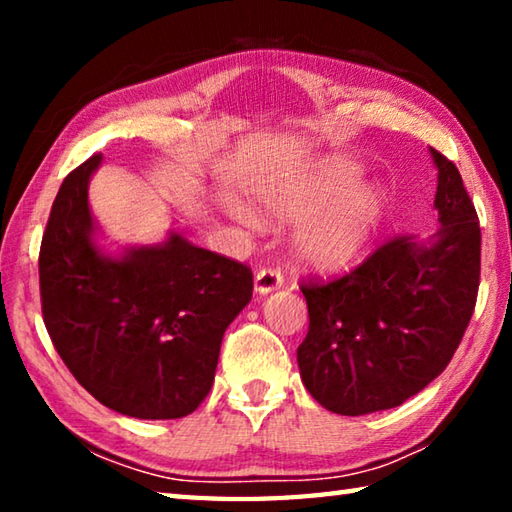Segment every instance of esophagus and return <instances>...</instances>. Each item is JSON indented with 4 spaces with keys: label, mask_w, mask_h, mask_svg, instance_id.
Masks as SVG:
<instances>
[{
    "label": "esophagus",
    "mask_w": 512,
    "mask_h": 512,
    "mask_svg": "<svg viewBox=\"0 0 512 512\" xmlns=\"http://www.w3.org/2000/svg\"><path fill=\"white\" fill-rule=\"evenodd\" d=\"M284 284V277L280 271H275V268H262V271H257L255 275V293L259 296H266V293L282 289Z\"/></svg>",
    "instance_id": "34e87169"
}]
</instances>
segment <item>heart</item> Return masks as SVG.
<instances>
[{
  "instance_id": "1",
  "label": "heart",
  "mask_w": 512,
  "mask_h": 512,
  "mask_svg": "<svg viewBox=\"0 0 512 512\" xmlns=\"http://www.w3.org/2000/svg\"><path fill=\"white\" fill-rule=\"evenodd\" d=\"M359 171L325 162L311 169L257 176L246 192L271 221H300L293 232V257L318 273H339L359 262L375 239L386 198L377 187H357ZM228 212L255 228L257 219L237 201Z\"/></svg>"
}]
</instances>
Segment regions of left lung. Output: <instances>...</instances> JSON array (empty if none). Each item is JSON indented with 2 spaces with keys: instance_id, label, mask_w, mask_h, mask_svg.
Returning a JSON list of instances; mask_svg holds the SVG:
<instances>
[{
  "instance_id": "obj_1",
  "label": "left lung",
  "mask_w": 512,
  "mask_h": 512,
  "mask_svg": "<svg viewBox=\"0 0 512 512\" xmlns=\"http://www.w3.org/2000/svg\"><path fill=\"white\" fill-rule=\"evenodd\" d=\"M429 153L436 235L393 239L341 280L302 287L309 332L298 348L300 377L332 413L386 411L418 395L452 361L472 318L479 219L454 162Z\"/></svg>"
}]
</instances>
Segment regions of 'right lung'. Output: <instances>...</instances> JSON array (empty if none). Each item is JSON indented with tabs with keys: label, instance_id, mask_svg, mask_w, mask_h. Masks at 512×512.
<instances>
[{
	"label": "right lung",
	"instance_id": "obj_1",
	"mask_svg": "<svg viewBox=\"0 0 512 512\" xmlns=\"http://www.w3.org/2000/svg\"><path fill=\"white\" fill-rule=\"evenodd\" d=\"M92 155L63 180L40 248L42 318L94 400L140 420L185 418L210 393L228 325L253 298L250 268L169 230L108 253L90 210Z\"/></svg>",
	"mask_w": 512,
	"mask_h": 512
}]
</instances>
